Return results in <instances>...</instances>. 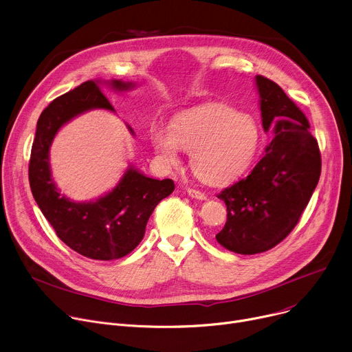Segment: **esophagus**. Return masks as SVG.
Here are the masks:
<instances>
[{
  "label": "esophagus",
  "mask_w": 352,
  "mask_h": 352,
  "mask_svg": "<svg viewBox=\"0 0 352 352\" xmlns=\"http://www.w3.org/2000/svg\"><path fill=\"white\" fill-rule=\"evenodd\" d=\"M188 195L190 196V197H193V199H197V200H206L208 199V196L205 195V193H202L200 190H196V189H190V188H188Z\"/></svg>",
  "instance_id": "esophagus-1"
}]
</instances>
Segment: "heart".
Segmentation results:
<instances>
[{
  "mask_svg": "<svg viewBox=\"0 0 352 352\" xmlns=\"http://www.w3.org/2000/svg\"><path fill=\"white\" fill-rule=\"evenodd\" d=\"M148 136L163 167L175 166L181 150H188L192 171L209 185L236 178L254 160L261 144L256 120L226 104H209L181 114L173 125L156 122Z\"/></svg>",
  "mask_w": 352,
  "mask_h": 352,
  "instance_id": "obj_1",
  "label": "heart"
}]
</instances>
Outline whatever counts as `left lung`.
Masks as SVG:
<instances>
[{"label": "left lung", "mask_w": 352, "mask_h": 352, "mask_svg": "<svg viewBox=\"0 0 352 352\" xmlns=\"http://www.w3.org/2000/svg\"><path fill=\"white\" fill-rule=\"evenodd\" d=\"M255 83L263 129L274 136L252 173L219 195L227 206V223L216 239L241 255L265 252L292 231L322 170L304 113L273 80L256 75Z\"/></svg>", "instance_id": "8db88e82"}]
</instances>
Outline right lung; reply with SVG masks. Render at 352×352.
I'll return each instance as SVG.
<instances>
[{
    "instance_id": "1",
    "label": "right lung",
    "mask_w": 352,
    "mask_h": 352,
    "mask_svg": "<svg viewBox=\"0 0 352 352\" xmlns=\"http://www.w3.org/2000/svg\"><path fill=\"white\" fill-rule=\"evenodd\" d=\"M103 87L122 93L135 89L136 83L121 79L87 80L50 103L37 121L29 182L41 213L64 243L86 258L114 261L139 245L148 217L175 186L173 179L150 178L128 166L118 184L94 200L76 202L60 192L50 166V147L58 131L75 117L97 109L116 113ZM126 128L135 136L133 129Z\"/></svg>"
}]
</instances>
